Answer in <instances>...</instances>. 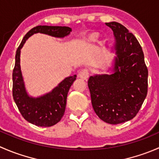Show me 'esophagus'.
<instances>
[{
	"label": "esophagus",
	"mask_w": 159,
	"mask_h": 159,
	"mask_svg": "<svg viewBox=\"0 0 159 159\" xmlns=\"http://www.w3.org/2000/svg\"><path fill=\"white\" fill-rule=\"evenodd\" d=\"M90 75V72L88 69H83L78 74V77L83 80H87Z\"/></svg>",
	"instance_id": "1"
}]
</instances>
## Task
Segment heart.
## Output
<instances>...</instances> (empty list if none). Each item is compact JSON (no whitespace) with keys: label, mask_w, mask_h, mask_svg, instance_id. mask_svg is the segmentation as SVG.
<instances>
[{"label":"heart","mask_w":159,"mask_h":159,"mask_svg":"<svg viewBox=\"0 0 159 159\" xmlns=\"http://www.w3.org/2000/svg\"><path fill=\"white\" fill-rule=\"evenodd\" d=\"M97 38H98V34L93 33L89 36V40L91 41H94L97 39Z\"/></svg>","instance_id":"heart-1"}]
</instances>
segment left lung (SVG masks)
I'll return each instance as SVG.
<instances>
[{
    "instance_id": "8db88e82",
    "label": "left lung",
    "mask_w": 159,
    "mask_h": 159,
    "mask_svg": "<svg viewBox=\"0 0 159 159\" xmlns=\"http://www.w3.org/2000/svg\"><path fill=\"white\" fill-rule=\"evenodd\" d=\"M113 30L116 57L109 75L91 76L88 81L91 104L105 122L117 125L132 119L148 92V68L135 37L118 22L105 23Z\"/></svg>"
}]
</instances>
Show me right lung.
<instances>
[{
	"label": "right lung",
	"mask_w": 159,
	"mask_h": 159,
	"mask_svg": "<svg viewBox=\"0 0 159 159\" xmlns=\"http://www.w3.org/2000/svg\"><path fill=\"white\" fill-rule=\"evenodd\" d=\"M71 31V28L61 26H37L25 34L17 48L15 55V65L13 70V98L19 111L25 120L41 127H50L57 124L61 118L66 107L68 91L77 75L65 78L51 92L38 98L30 97L25 89L20 65V49L25 41L36 33L48 34L55 38H65Z\"/></svg>",
	"instance_id": "add662e5"
}]
</instances>
